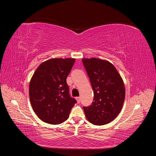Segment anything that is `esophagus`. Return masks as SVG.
Listing matches in <instances>:
<instances>
[{
	"label": "esophagus",
	"mask_w": 156,
	"mask_h": 156,
	"mask_svg": "<svg viewBox=\"0 0 156 156\" xmlns=\"http://www.w3.org/2000/svg\"><path fill=\"white\" fill-rule=\"evenodd\" d=\"M76 100H77V103H80V100H81V98H80V97H77V98H76Z\"/></svg>",
	"instance_id": "obj_1"
}]
</instances>
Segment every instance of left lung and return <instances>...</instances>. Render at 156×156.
<instances>
[{
	"label": "left lung",
	"instance_id": "obj_1",
	"mask_svg": "<svg viewBox=\"0 0 156 156\" xmlns=\"http://www.w3.org/2000/svg\"><path fill=\"white\" fill-rule=\"evenodd\" d=\"M82 62L94 91L90 105L83 107L90 123L101 126L108 124L119 115L125 99L123 80L115 67L106 60L92 58Z\"/></svg>",
	"mask_w": 156,
	"mask_h": 156
}]
</instances>
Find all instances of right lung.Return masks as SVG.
Segmentation results:
<instances>
[{"mask_svg": "<svg viewBox=\"0 0 156 156\" xmlns=\"http://www.w3.org/2000/svg\"><path fill=\"white\" fill-rule=\"evenodd\" d=\"M74 58H53L41 64L29 84L33 110L40 119L50 124L66 120L77 101L69 94L66 78Z\"/></svg>", "mask_w": 156, "mask_h": 156, "instance_id": "1", "label": "right lung"}]
</instances>
